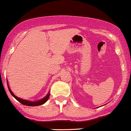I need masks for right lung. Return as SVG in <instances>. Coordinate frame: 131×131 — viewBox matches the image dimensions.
Listing matches in <instances>:
<instances>
[{
  "label": "right lung",
  "instance_id": "obj_1",
  "mask_svg": "<svg viewBox=\"0 0 131 131\" xmlns=\"http://www.w3.org/2000/svg\"><path fill=\"white\" fill-rule=\"evenodd\" d=\"M8 89H9V92L11 93V95H12L13 96H14V98H15V99H16L19 102H20L21 104H22L23 105H25V106H40V105L43 104L45 102H46L47 101H48V99H49V96H50V94L49 93L46 96H45V98H43V99H41L40 101H36V102H31V101H26V100H23V99H20V98L17 97V96H15V95L13 93V92L11 91V90H10L9 88V87H8Z\"/></svg>",
  "mask_w": 131,
  "mask_h": 131
}]
</instances>
